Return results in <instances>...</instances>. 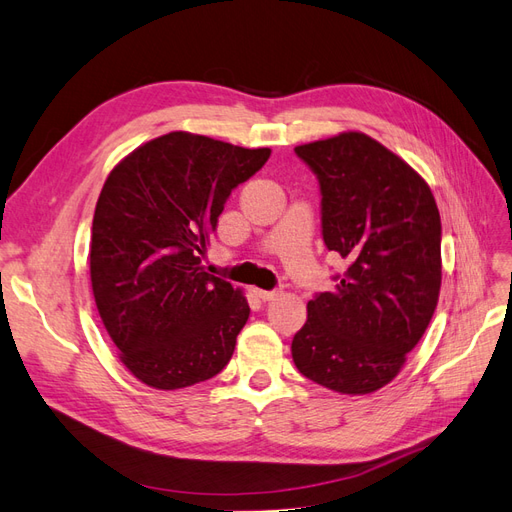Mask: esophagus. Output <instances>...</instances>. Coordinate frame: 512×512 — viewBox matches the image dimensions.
<instances>
[{
  "mask_svg": "<svg viewBox=\"0 0 512 512\" xmlns=\"http://www.w3.org/2000/svg\"><path fill=\"white\" fill-rule=\"evenodd\" d=\"M254 294L256 297L260 299V301H273V299H277L282 294V290H254Z\"/></svg>",
  "mask_w": 512,
  "mask_h": 512,
  "instance_id": "1",
  "label": "esophagus"
}]
</instances>
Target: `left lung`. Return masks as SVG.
Returning <instances> with one entry per match:
<instances>
[{"label":"left lung","mask_w":512,"mask_h":512,"mask_svg":"<svg viewBox=\"0 0 512 512\" xmlns=\"http://www.w3.org/2000/svg\"><path fill=\"white\" fill-rule=\"evenodd\" d=\"M322 194V239L346 260L333 292L307 303L292 361L316 384L367 395L421 342L442 284V224L427 181L363 132L294 147Z\"/></svg>","instance_id":"8db88e82"}]
</instances>
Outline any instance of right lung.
I'll use <instances>...</instances> for the list:
<instances>
[{
    "instance_id": "obj_1",
    "label": "right lung",
    "mask_w": 512,
    "mask_h": 512,
    "mask_svg": "<svg viewBox=\"0 0 512 512\" xmlns=\"http://www.w3.org/2000/svg\"><path fill=\"white\" fill-rule=\"evenodd\" d=\"M269 156V147L168 132L106 177L91 226V290L119 361L143 384L185 389L220 374L235 352L250 305L200 256L230 192Z\"/></svg>"
}]
</instances>
